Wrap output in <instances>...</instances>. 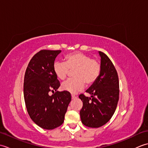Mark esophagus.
Listing matches in <instances>:
<instances>
[{
	"mask_svg": "<svg viewBox=\"0 0 148 148\" xmlns=\"http://www.w3.org/2000/svg\"><path fill=\"white\" fill-rule=\"evenodd\" d=\"M77 98V96L75 95H72V99H76Z\"/></svg>",
	"mask_w": 148,
	"mask_h": 148,
	"instance_id": "obj_1",
	"label": "esophagus"
}]
</instances>
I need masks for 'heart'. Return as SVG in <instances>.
I'll use <instances>...</instances> for the list:
<instances>
[{
	"instance_id": "heart-1",
	"label": "heart",
	"mask_w": 148,
	"mask_h": 148,
	"mask_svg": "<svg viewBox=\"0 0 148 148\" xmlns=\"http://www.w3.org/2000/svg\"><path fill=\"white\" fill-rule=\"evenodd\" d=\"M53 72L58 79L64 80L69 73L74 70L72 79H67L62 84V88L70 93H76L86 86L95 83L101 71V64L97 59L81 52H74L65 56L64 62H55Z\"/></svg>"
}]
</instances>
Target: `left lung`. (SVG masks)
<instances>
[{
	"label": "left lung",
	"instance_id": "8db88e82",
	"mask_svg": "<svg viewBox=\"0 0 148 148\" xmlns=\"http://www.w3.org/2000/svg\"><path fill=\"white\" fill-rule=\"evenodd\" d=\"M101 71L98 79L86 92L91 97L81 94L83 106L80 111L83 124L88 127L103 126L114 114L119 100V79L117 71L105 53L99 51Z\"/></svg>",
	"mask_w": 148,
	"mask_h": 148
}]
</instances>
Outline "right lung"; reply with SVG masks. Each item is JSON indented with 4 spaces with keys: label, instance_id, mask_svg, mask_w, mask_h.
I'll return each mask as SVG.
<instances>
[{
    "label": "right lung",
    "instance_id": "obj_1",
    "mask_svg": "<svg viewBox=\"0 0 148 148\" xmlns=\"http://www.w3.org/2000/svg\"><path fill=\"white\" fill-rule=\"evenodd\" d=\"M61 50L42 49L30 60L24 77L23 94L30 118L40 128L52 130L64 123L71 100L70 92H58L60 81L53 72ZM53 93L50 96L49 94Z\"/></svg>",
    "mask_w": 148,
    "mask_h": 148
}]
</instances>
